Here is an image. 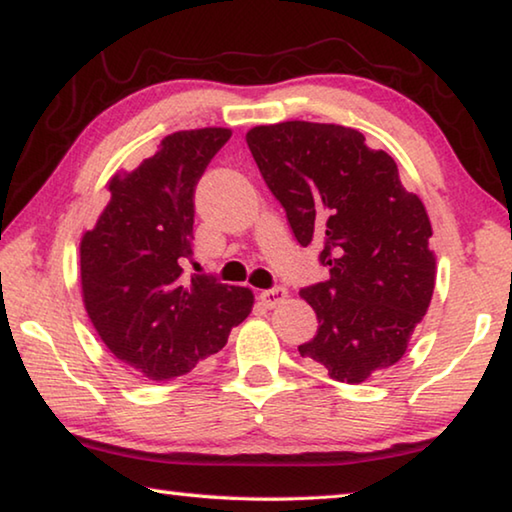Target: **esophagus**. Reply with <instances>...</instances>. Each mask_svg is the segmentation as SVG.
Segmentation results:
<instances>
[{
    "label": "esophagus",
    "mask_w": 512,
    "mask_h": 512,
    "mask_svg": "<svg viewBox=\"0 0 512 512\" xmlns=\"http://www.w3.org/2000/svg\"><path fill=\"white\" fill-rule=\"evenodd\" d=\"M287 289L284 287H280V284H277V287H271V289H264L262 293H259V298H262V302L266 307H277L280 305V302H284L287 300Z\"/></svg>",
    "instance_id": "34e87169"
}]
</instances>
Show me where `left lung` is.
Wrapping results in <instances>:
<instances>
[{
	"mask_svg": "<svg viewBox=\"0 0 512 512\" xmlns=\"http://www.w3.org/2000/svg\"><path fill=\"white\" fill-rule=\"evenodd\" d=\"M248 149L300 246H320L325 282L300 289L318 332L300 357L345 384L402 359L427 314L436 259L431 223L395 160L354 128L311 121L257 126Z\"/></svg>",
	"mask_w": 512,
	"mask_h": 512,
	"instance_id": "8db88e82",
	"label": "left lung"
}]
</instances>
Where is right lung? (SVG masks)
I'll list each match as a JSON object with an SVG mask.
<instances>
[{"instance_id": "add662e5", "label": "right lung", "mask_w": 512, "mask_h": 512, "mask_svg": "<svg viewBox=\"0 0 512 512\" xmlns=\"http://www.w3.org/2000/svg\"><path fill=\"white\" fill-rule=\"evenodd\" d=\"M228 128L167 135L140 167L110 180V201L81 241L83 302L101 341L153 381L219 352L253 309V293L192 275L194 194Z\"/></svg>"}]
</instances>
